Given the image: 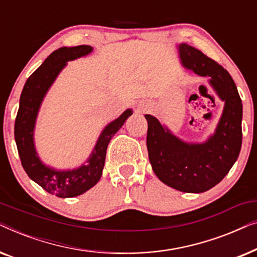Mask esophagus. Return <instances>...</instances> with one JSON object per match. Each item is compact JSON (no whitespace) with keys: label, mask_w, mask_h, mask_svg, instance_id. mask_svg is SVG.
I'll use <instances>...</instances> for the list:
<instances>
[{"label":"esophagus","mask_w":257,"mask_h":257,"mask_svg":"<svg viewBox=\"0 0 257 257\" xmlns=\"http://www.w3.org/2000/svg\"><path fill=\"white\" fill-rule=\"evenodd\" d=\"M147 110V105H142V106H139V111H145Z\"/></svg>","instance_id":"esophagus-1"}]
</instances>
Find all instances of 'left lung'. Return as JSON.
I'll return each mask as SVG.
<instances>
[{"mask_svg": "<svg viewBox=\"0 0 257 257\" xmlns=\"http://www.w3.org/2000/svg\"><path fill=\"white\" fill-rule=\"evenodd\" d=\"M182 65L209 83L224 101L222 117L208 140L188 144L146 114L147 151L154 173L164 184L186 193H202L219 184L236 161L242 145V101L226 69L198 49L179 45Z\"/></svg>", "mask_w": 257, "mask_h": 257, "instance_id": "8db88e82", "label": "left lung"}]
</instances>
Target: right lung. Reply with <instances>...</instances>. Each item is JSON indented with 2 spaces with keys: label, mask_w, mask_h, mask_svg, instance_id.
Wrapping results in <instances>:
<instances>
[{
  "label": "right lung",
  "mask_w": 257,
  "mask_h": 257,
  "mask_svg": "<svg viewBox=\"0 0 257 257\" xmlns=\"http://www.w3.org/2000/svg\"><path fill=\"white\" fill-rule=\"evenodd\" d=\"M91 51L92 47L90 45L59 48L27 79L21 93L20 107L15 120V142L21 164L31 180L40 185L44 191L58 198L78 196L99 181L108 143L124 125L126 119L132 114V110L128 108L103 130L86 164L79 168L72 171H57L45 166L40 160L34 145V128L42 100L56 77L66 65V62L82 57Z\"/></svg>",
  "instance_id": "obj_1"
}]
</instances>
